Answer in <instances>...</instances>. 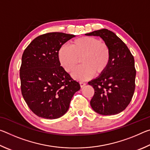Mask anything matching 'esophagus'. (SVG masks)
<instances>
[{
    "mask_svg": "<svg viewBox=\"0 0 150 150\" xmlns=\"http://www.w3.org/2000/svg\"><path fill=\"white\" fill-rule=\"evenodd\" d=\"M79 84H80L81 87H83L85 85H86V83H84V82H80Z\"/></svg>",
    "mask_w": 150,
    "mask_h": 150,
    "instance_id": "34e87169",
    "label": "esophagus"
}]
</instances>
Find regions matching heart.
Here are the masks:
<instances>
[{
    "label": "heart",
    "instance_id": "obj_1",
    "mask_svg": "<svg viewBox=\"0 0 150 150\" xmlns=\"http://www.w3.org/2000/svg\"><path fill=\"white\" fill-rule=\"evenodd\" d=\"M58 57L67 72L71 71L81 59L83 65L76 68L71 75L77 80L86 81L95 73L100 75L106 71L110 61V50L97 38L83 36L73 40L71 46L62 45Z\"/></svg>",
    "mask_w": 150,
    "mask_h": 150
}]
</instances>
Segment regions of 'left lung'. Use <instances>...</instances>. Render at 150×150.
<instances>
[{
  "label": "left lung",
  "instance_id": "8db88e82",
  "mask_svg": "<svg viewBox=\"0 0 150 150\" xmlns=\"http://www.w3.org/2000/svg\"><path fill=\"white\" fill-rule=\"evenodd\" d=\"M85 35L100 36L110 50L107 69L88 83L95 90L91 107L102 115H117L130 104L135 90L136 71L133 55L121 39L107 29Z\"/></svg>",
  "mask_w": 150,
  "mask_h": 150
}]
</instances>
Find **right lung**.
I'll return each instance as SVG.
<instances>
[{
  "label": "right lung",
  "mask_w": 150,
  "mask_h": 150,
  "mask_svg": "<svg viewBox=\"0 0 150 150\" xmlns=\"http://www.w3.org/2000/svg\"><path fill=\"white\" fill-rule=\"evenodd\" d=\"M75 35L51 32L35 38L24 50L20 69L24 100L39 117L56 119L67 112L80 85L61 66L58 51Z\"/></svg>",
  "instance_id": "obj_1"
}]
</instances>
